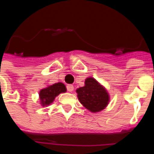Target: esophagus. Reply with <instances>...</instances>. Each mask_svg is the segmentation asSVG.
Returning a JSON list of instances; mask_svg holds the SVG:
<instances>
[{"label": "esophagus", "mask_w": 154, "mask_h": 154, "mask_svg": "<svg viewBox=\"0 0 154 154\" xmlns=\"http://www.w3.org/2000/svg\"><path fill=\"white\" fill-rule=\"evenodd\" d=\"M66 88H67V90L69 92L73 91V85H67Z\"/></svg>", "instance_id": "obj_1"}]
</instances>
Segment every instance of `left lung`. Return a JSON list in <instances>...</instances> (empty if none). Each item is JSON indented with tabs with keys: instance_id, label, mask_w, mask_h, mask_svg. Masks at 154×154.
<instances>
[{
	"instance_id": "1",
	"label": "left lung",
	"mask_w": 154,
	"mask_h": 154,
	"mask_svg": "<svg viewBox=\"0 0 154 154\" xmlns=\"http://www.w3.org/2000/svg\"><path fill=\"white\" fill-rule=\"evenodd\" d=\"M84 87L77 89L80 102L91 112L104 109L109 101V94L104 87L92 77L87 78Z\"/></svg>"
}]
</instances>
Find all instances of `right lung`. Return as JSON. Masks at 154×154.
<instances>
[{
    "mask_svg": "<svg viewBox=\"0 0 154 154\" xmlns=\"http://www.w3.org/2000/svg\"><path fill=\"white\" fill-rule=\"evenodd\" d=\"M65 91H66V88L65 85L60 82L53 84L47 88L42 89L40 91L39 96L42 105L45 106V105H50L54 101L56 97L61 93H65Z\"/></svg>",
    "mask_w": 154,
    "mask_h": 154,
    "instance_id": "1",
    "label": "right lung"
}]
</instances>
